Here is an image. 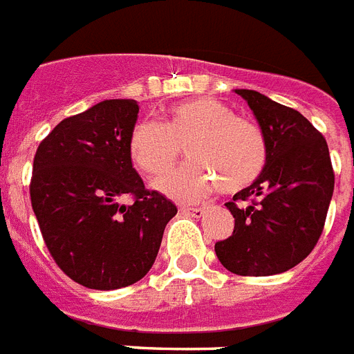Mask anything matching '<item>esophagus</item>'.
Wrapping results in <instances>:
<instances>
[{
	"instance_id": "esophagus-1",
	"label": "esophagus",
	"mask_w": 354,
	"mask_h": 354,
	"mask_svg": "<svg viewBox=\"0 0 354 354\" xmlns=\"http://www.w3.org/2000/svg\"><path fill=\"white\" fill-rule=\"evenodd\" d=\"M180 212L183 213V215H189V217H202L204 215V207H182Z\"/></svg>"
}]
</instances>
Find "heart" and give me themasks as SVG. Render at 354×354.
<instances>
[{
	"label": "heart",
	"mask_w": 354,
	"mask_h": 354,
	"mask_svg": "<svg viewBox=\"0 0 354 354\" xmlns=\"http://www.w3.org/2000/svg\"><path fill=\"white\" fill-rule=\"evenodd\" d=\"M185 147L189 161L156 180L169 198L195 202L223 187L239 193L263 174L269 145L263 129L219 100L193 98L174 104L163 122L141 120L129 135V156L148 176H158Z\"/></svg>",
	"instance_id": "heart-1"
}]
</instances>
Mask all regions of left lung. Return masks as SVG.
<instances>
[{"label":"left lung","instance_id":"left-lung-1","mask_svg":"<svg viewBox=\"0 0 354 354\" xmlns=\"http://www.w3.org/2000/svg\"><path fill=\"white\" fill-rule=\"evenodd\" d=\"M236 93L263 129L269 158L263 174L226 202L236 226L215 243V254L232 273L269 277L301 263L315 247L333 198V163L325 137L301 113L256 91Z\"/></svg>","mask_w":354,"mask_h":354}]
</instances>
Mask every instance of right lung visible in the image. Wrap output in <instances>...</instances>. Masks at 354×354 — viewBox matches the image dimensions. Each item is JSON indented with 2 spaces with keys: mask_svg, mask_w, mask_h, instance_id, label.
<instances>
[{
  "mask_svg": "<svg viewBox=\"0 0 354 354\" xmlns=\"http://www.w3.org/2000/svg\"><path fill=\"white\" fill-rule=\"evenodd\" d=\"M135 100H104L40 142L31 206L46 247L70 279L118 290L150 271L176 206L145 189L129 156Z\"/></svg>",
  "mask_w": 354,
  "mask_h": 354,
  "instance_id": "1",
  "label": "right lung"
}]
</instances>
